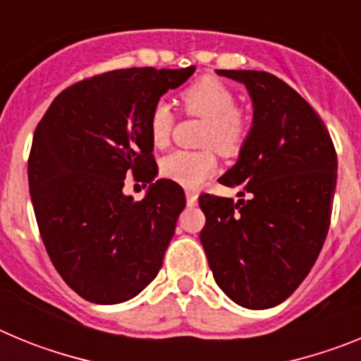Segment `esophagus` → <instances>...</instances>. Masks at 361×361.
<instances>
[{
	"mask_svg": "<svg viewBox=\"0 0 361 361\" xmlns=\"http://www.w3.org/2000/svg\"><path fill=\"white\" fill-rule=\"evenodd\" d=\"M186 200H188V206H197V200H199V195H197V191L193 190H186Z\"/></svg>",
	"mask_w": 361,
	"mask_h": 361,
	"instance_id": "34e87169",
	"label": "esophagus"
}]
</instances>
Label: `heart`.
<instances>
[{
    "label": "heart",
    "mask_w": 361,
    "mask_h": 361,
    "mask_svg": "<svg viewBox=\"0 0 361 361\" xmlns=\"http://www.w3.org/2000/svg\"><path fill=\"white\" fill-rule=\"evenodd\" d=\"M180 103L188 114L206 119L204 145L219 149L222 155H237L250 135L251 117L235 106L237 99L228 85L215 78H200L180 94ZM173 114L166 103L153 106L148 121L149 141L155 148L170 142ZM216 170V159L212 149L177 152L166 155L161 162V173L166 178L186 188H197Z\"/></svg>",
    "instance_id": "1"
}]
</instances>
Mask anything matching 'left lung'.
Here are the masks:
<instances>
[{
  "label": "left lung",
  "instance_id": "left-lung-1",
  "mask_svg": "<svg viewBox=\"0 0 361 361\" xmlns=\"http://www.w3.org/2000/svg\"><path fill=\"white\" fill-rule=\"evenodd\" d=\"M245 86L250 135L219 178L238 199L204 193L200 242L219 288L245 309H269L295 293L329 231L338 159L324 121L291 86L258 70H216Z\"/></svg>",
  "mask_w": 361,
  "mask_h": 361
}]
</instances>
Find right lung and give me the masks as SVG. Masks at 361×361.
Segmentation results:
<instances>
[{
	"label": "right lung",
	"instance_id": "1",
	"mask_svg": "<svg viewBox=\"0 0 361 361\" xmlns=\"http://www.w3.org/2000/svg\"><path fill=\"white\" fill-rule=\"evenodd\" d=\"M180 70H111L70 86L37 124L28 188L41 238L57 273L94 304H121L157 276L186 206L183 188L157 177L148 121ZM133 173L142 201L122 191Z\"/></svg>",
	"mask_w": 361,
	"mask_h": 361
}]
</instances>
